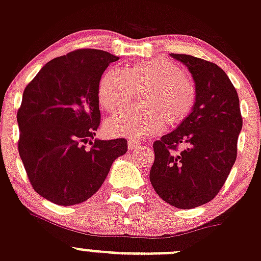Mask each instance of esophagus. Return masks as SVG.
Segmentation results:
<instances>
[{"label":"esophagus","instance_id":"obj_1","mask_svg":"<svg viewBox=\"0 0 261 261\" xmlns=\"http://www.w3.org/2000/svg\"><path fill=\"white\" fill-rule=\"evenodd\" d=\"M140 147H141V145L138 144L136 141H134V140H130V141H128V149H130L131 151H136Z\"/></svg>","mask_w":261,"mask_h":261}]
</instances>
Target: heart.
Segmentation results:
<instances>
[{
	"label": "heart",
	"mask_w": 261,
	"mask_h": 261,
	"mask_svg": "<svg viewBox=\"0 0 261 261\" xmlns=\"http://www.w3.org/2000/svg\"><path fill=\"white\" fill-rule=\"evenodd\" d=\"M135 91L142 108L122 112L106 122L114 135L144 139L163 125L176 126L188 117L195 102V86L179 65L167 59L136 62L125 72L109 68L98 82L97 97L108 112L121 111Z\"/></svg>",
	"instance_id": "heart-1"
}]
</instances>
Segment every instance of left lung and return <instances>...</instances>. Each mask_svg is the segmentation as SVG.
Segmentation results:
<instances>
[{"instance_id": "8db88e82", "label": "left lung", "mask_w": 261, "mask_h": 261, "mask_svg": "<svg viewBox=\"0 0 261 261\" xmlns=\"http://www.w3.org/2000/svg\"><path fill=\"white\" fill-rule=\"evenodd\" d=\"M195 82V102L172 133L153 142L150 181L156 194L179 209H194L218 195L237 160L243 127L239 96L218 65L190 55L170 54ZM186 149L176 153L177 145Z\"/></svg>"}]
</instances>
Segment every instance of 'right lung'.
Instances as JSON below:
<instances>
[{
  "instance_id": "1",
  "label": "right lung",
  "mask_w": 261,
  "mask_h": 261,
  "mask_svg": "<svg viewBox=\"0 0 261 261\" xmlns=\"http://www.w3.org/2000/svg\"><path fill=\"white\" fill-rule=\"evenodd\" d=\"M117 60L101 50L72 51L47 62L24 89L18 152L32 188L54 204L86 201L127 151L125 139H95L98 82Z\"/></svg>"
}]
</instances>
